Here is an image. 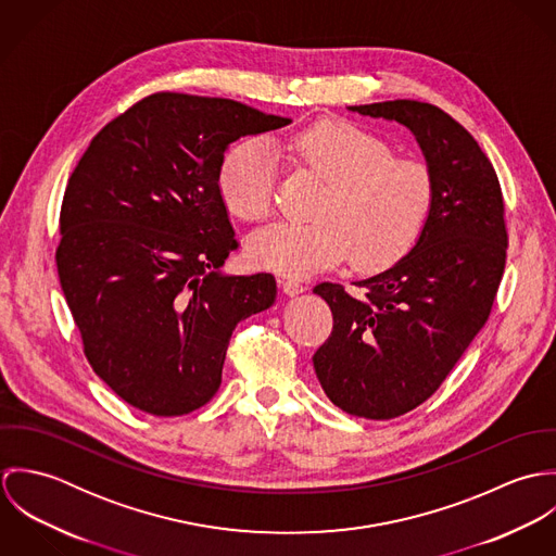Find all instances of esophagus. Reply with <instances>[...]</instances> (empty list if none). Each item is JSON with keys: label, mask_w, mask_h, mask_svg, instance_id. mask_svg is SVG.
I'll list each match as a JSON object with an SVG mask.
<instances>
[{"label": "esophagus", "mask_w": 556, "mask_h": 556, "mask_svg": "<svg viewBox=\"0 0 556 556\" xmlns=\"http://www.w3.org/2000/svg\"><path fill=\"white\" fill-rule=\"evenodd\" d=\"M282 291H285V295H289V298H295V295L304 293V291H306V287H304L300 280H293V278H289V280H285V282H282Z\"/></svg>", "instance_id": "34e87169"}]
</instances>
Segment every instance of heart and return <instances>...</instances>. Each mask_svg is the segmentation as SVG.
Here are the masks:
<instances>
[{
	"label": "heart",
	"instance_id": "1",
	"mask_svg": "<svg viewBox=\"0 0 556 556\" xmlns=\"http://www.w3.org/2000/svg\"><path fill=\"white\" fill-rule=\"evenodd\" d=\"M280 150L323 181L315 223H276L248 239L250 258L285 276H308L349 256L362 271L383 269L421 236L437 199L421 160L394 156L377 135L340 119H320ZM276 152L267 141H241L227 152L218 188L227 210L245 223L267 218Z\"/></svg>",
	"mask_w": 556,
	"mask_h": 556
}]
</instances>
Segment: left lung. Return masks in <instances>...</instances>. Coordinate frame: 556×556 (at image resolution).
<instances>
[{
    "label": "left lung",
    "instance_id": "8db88e82",
    "mask_svg": "<svg viewBox=\"0 0 556 556\" xmlns=\"http://www.w3.org/2000/svg\"><path fill=\"white\" fill-rule=\"evenodd\" d=\"M346 109L404 126L437 184L415 245L355 282L364 298L331 282L315 287L333 315L313 357L323 392L355 417L392 419L437 392L488 320L505 269L503 194L476 139L439 106L386 100Z\"/></svg>",
    "mask_w": 556,
    "mask_h": 556
}]
</instances>
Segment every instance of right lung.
Masks as SVG:
<instances>
[{
    "label": "right lung",
    "instance_id": "1",
    "mask_svg": "<svg viewBox=\"0 0 556 556\" xmlns=\"http://www.w3.org/2000/svg\"><path fill=\"white\" fill-rule=\"evenodd\" d=\"M227 98L152 93L109 122L68 179L58 271L93 372L173 417L223 381L239 320L276 302L271 274L229 276L238 245L218 188L239 137L289 126Z\"/></svg>",
    "mask_w": 556,
    "mask_h": 556
}]
</instances>
